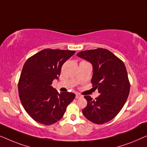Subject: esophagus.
<instances>
[{
  "instance_id": "esophagus-1",
  "label": "esophagus",
  "mask_w": 147,
  "mask_h": 147,
  "mask_svg": "<svg viewBox=\"0 0 147 147\" xmlns=\"http://www.w3.org/2000/svg\"><path fill=\"white\" fill-rule=\"evenodd\" d=\"M81 97H82L81 95H80V94H76V98H81Z\"/></svg>"
}]
</instances>
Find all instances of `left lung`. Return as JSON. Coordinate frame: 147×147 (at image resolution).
<instances>
[{
	"label": "left lung",
	"instance_id": "left-lung-1",
	"mask_svg": "<svg viewBox=\"0 0 147 147\" xmlns=\"http://www.w3.org/2000/svg\"><path fill=\"white\" fill-rule=\"evenodd\" d=\"M77 56L92 65L91 83L100 94L94 100L84 96L87 105L82 114L97 125L107 123L121 111L129 96L130 82L125 64L110 51L102 48L81 51Z\"/></svg>",
	"mask_w": 147,
	"mask_h": 147
}]
</instances>
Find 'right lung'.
<instances>
[{
  "label": "right lung",
  "mask_w": 147,
  "mask_h": 147,
  "mask_svg": "<svg viewBox=\"0 0 147 147\" xmlns=\"http://www.w3.org/2000/svg\"><path fill=\"white\" fill-rule=\"evenodd\" d=\"M75 51L47 49L28 58L22 68L18 89L24 110L35 121L51 125L62 119L74 100L73 92H57L52 86L62 66Z\"/></svg>",
  "instance_id": "right-lung-1"
}]
</instances>
